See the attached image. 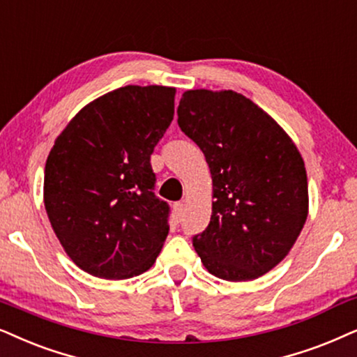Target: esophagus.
Wrapping results in <instances>:
<instances>
[{
	"label": "esophagus",
	"mask_w": 357,
	"mask_h": 357,
	"mask_svg": "<svg viewBox=\"0 0 357 357\" xmlns=\"http://www.w3.org/2000/svg\"><path fill=\"white\" fill-rule=\"evenodd\" d=\"M183 211H185V203L183 202L175 203V205H174V213H175V216H177V220L182 218Z\"/></svg>",
	"instance_id": "obj_1"
}]
</instances>
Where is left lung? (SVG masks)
Returning a JSON list of instances; mask_svg holds the SVG:
<instances>
[{
	"label": "left lung",
	"mask_w": 357,
	"mask_h": 357,
	"mask_svg": "<svg viewBox=\"0 0 357 357\" xmlns=\"http://www.w3.org/2000/svg\"><path fill=\"white\" fill-rule=\"evenodd\" d=\"M177 114L213 182L210 225L193 248L218 279H257L284 261L307 221L302 154L271 114L233 90H187Z\"/></svg>",
	"instance_id": "left-lung-1"
}]
</instances>
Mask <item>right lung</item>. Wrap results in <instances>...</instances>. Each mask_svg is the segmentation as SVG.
<instances>
[{"instance_id":"1","label":"right lung","mask_w":357,"mask_h":357,"mask_svg":"<svg viewBox=\"0 0 357 357\" xmlns=\"http://www.w3.org/2000/svg\"><path fill=\"white\" fill-rule=\"evenodd\" d=\"M174 86L128 85L83 106L45 162L44 205L75 266L100 279L149 271L169 234L151 154L174 119Z\"/></svg>"}]
</instances>
